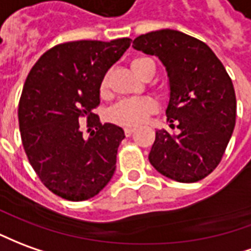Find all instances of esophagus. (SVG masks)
<instances>
[{"mask_svg": "<svg viewBox=\"0 0 251 251\" xmlns=\"http://www.w3.org/2000/svg\"><path fill=\"white\" fill-rule=\"evenodd\" d=\"M124 130H125V136L129 137V136H131V133L134 131V127H125Z\"/></svg>", "mask_w": 251, "mask_h": 251, "instance_id": "34e87169", "label": "esophagus"}]
</instances>
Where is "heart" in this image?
I'll return each instance as SVG.
<instances>
[{
  "label": "heart",
  "mask_w": 251,
  "mask_h": 251,
  "mask_svg": "<svg viewBox=\"0 0 251 251\" xmlns=\"http://www.w3.org/2000/svg\"><path fill=\"white\" fill-rule=\"evenodd\" d=\"M150 58H134L130 62L133 72L137 75L141 65ZM107 89V77L103 78L100 84V91L104 92ZM157 110V103L152 98H129L122 99L118 103H115L108 111V118L111 122L122 126H137L141 125L144 121L148 118V115L153 114Z\"/></svg>",
  "instance_id": "heart-1"
}]
</instances>
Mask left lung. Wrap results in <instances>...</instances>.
<instances>
[{"mask_svg":"<svg viewBox=\"0 0 251 251\" xmlns=\"http://www.w3.org/2000/svg\"><path fill=\"white\" fill-rule=\"evenodd\" d=\"M133 47L166 66V115L170 126L179 129L178 134L156 130L150 163L176 182L201 180L220 163L235 126L236 98L228 73L204 42L175 29L140 35Z\"/></svg>","mask_w":251,"mask_h":251,"instance_id":"1","label":"left lung"}]
</instances>
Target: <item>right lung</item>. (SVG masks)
<instances>
[{
  "label": "right lung",
  "instance_id": "1",
  "mask_svg": "<svg viewBox=\"0 0 251 251\" xmlns=\"http://www.w3.org/2000/svg\"><path fill=\"white\" fill-rule=\"evenodd\" d=\"M130 40L61 43L28 73L19 103L23 147L42 183L62 199H92L113 178L125 133L120 126L100 124L94 110L100 103L104 75ZM83 116L96 127L88 139L78 124Z\"/></svg>",
  "mask_w": 251,
  "mask_h": 251
}]
</instances>
